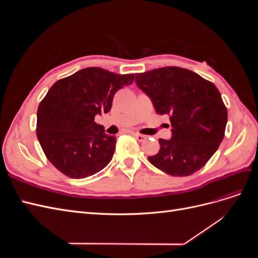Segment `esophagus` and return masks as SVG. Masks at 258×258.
I'll list each match as a JSON object with an SVG mask.
<instances>
[{"label":"esophagus","instance_id":"obj_1","mask_svg":"<svg viewBox=\"0 0 258 258\" xmlns=\"http://www.w3.org/2000/svg\"><path fill=\"white\" fill-rule=\"evenodd\" d=\"M132 136H134L139 142H143V141H145V140L147 139L146 136L141 135V134H138V132H132Z\"/></svg>","mask_w":258,"mask_h":258}]
</instances>
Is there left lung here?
<instances>
[{
	"label": "left lung",
	"instance_id": "1",
	"mask_svg": "<svg viewBox=\"0 0 258 258\" xmlns=\"http://www.w3.org/2000/svg\"><path fill=\"white\" fill-rule=\"evenodd\" d=\"M136 83L156 112L170 116L172 126V137L159 139V152L148 160L172 176L200 170L217 151L227 123V108L215 85L178 67L136 74Z\"/></svg>",
	"mask_w": 258,
	"mask_h": 258
}]
</instances>
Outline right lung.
<instances>
[{"label": "right lung", "mask_w": 258, "mask_h": 258, "mask_svg": "<svg viewBox=\"0 0 258 258\" xmlns=\"http://www.w3.org/2000/svg\"><path fill=\"white\" fill-rule=\"evenodd\" d=\"M134 81L135 74L86 68L51 86L37 108L36 136L61 173L84 178L108 165L116 138L105 134L95 116L110 112L117 90Z\"/></svg>", "instance_id": "obj_1"}]
</instances>
